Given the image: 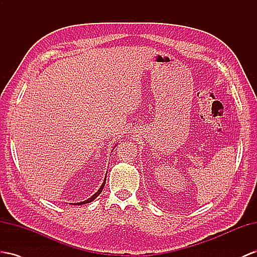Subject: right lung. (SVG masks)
<instances>
[{"label": "right lung", "mask_w": 257, "mask_h": 257, "mask_svg": "<svg viewBox=\"0 0 257 257\" xmlns=\"http://www.w3.org/2000/svg\"><path fill=\"white\" fill-rule=\"evenodd\" d=\"M105 182H106V177H105V178H104V181H103V183H102V186L100 187V189H98L97 191L90 197V199L85 200V201H83V202H79V203H70V204H74V205H82V204H87V203H90V202H92L93 200H95L96 197L101 194L102 190H103V188H104V186H105Z\"/></svg>", "instance_id": "obj_1"}]
</instances>
